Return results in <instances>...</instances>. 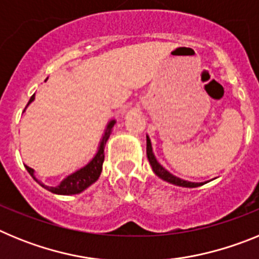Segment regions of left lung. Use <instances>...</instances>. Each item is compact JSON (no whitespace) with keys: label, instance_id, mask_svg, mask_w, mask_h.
<instances>
[{"label":"left lung","instance_id":"1","mask_svg":"<svg viewBox=\"0 0 259 259\" xmlns=\"http://www.w3.org/2000/svg\"><path fill=\"white\" fill-rule=\"evenodd\" d=\"M146 155H148V159H149L150 164H152V168L154 171L155 175L158 178H161V179L166 180V182L171 183V184L179 185V187H185V188H196V187H200V185H203V183H192V182H187V180H183L180 178H176L172 174H170L166 168L161 166V164L158 163V161L155 159L154 153H153L152 149V143H150V139L146 136Z\"/></svg>","mask_w":259,"mask_h":259}]
</instances>
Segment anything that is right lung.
I'll list each match as a JSON object with an SVG mask.
<instances>
[{"instance_id":"right-lung-1","label":"right lung","mask_w":259,"mask_h":259,"mask_svg":"<svg viewBox=\"0 0 259 259\" xmlns=\"http://www.w3.org/2000/svg\"><path fill=\"white\" fill-rule=\"evenodd\" d=\"M35 100V95L32 96L29 98L28 105L31 104L32 101ZM114 124H115V120H110L109 124L106 127V131H105L104 137H102L101 143H100V146H98V152L96 153V155L93 157V159L89 162L88 164H85L84 167H81L80 170L75 171L74 174H71L68 175L66 179L62 180L57 187H48V185H44L42 183L38 182L37 179L35 178L33 175V168L31 167L26 166L27 171L29 172V175L41 185V187H44L45 189L50 191L52 193H56V194H77L80 192H83L84 189H87L89 185H92L93 183L97 182V179L100 178L101 175V171H102V163H104V159H105V145H106V141L110 136V132L113 130Z\"/></svg>"}]
</instances>
